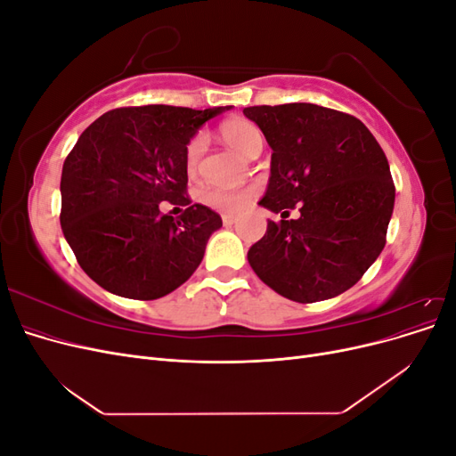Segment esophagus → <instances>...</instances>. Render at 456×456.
Returning a JSON list of instances; mask_svg holds the SVG:
<instances>
[{"mask_svg": "<svg viewBox=\"0 0 456 456\" xmlns=\"http://www.w3.org/2000/svg\"><path fill=\"white\" fill-rule=\"evenodd\" d=\"M233 223H236V216H233V215H223V224L224 226H232Z\"/></svg>", "mask_w": 456, "mask_h": 456, "instance_id": "esophagus-1", "label": "esophagus"}]
</instances>
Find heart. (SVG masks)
<instances>
[{"label":"heart","mask_w":456,"mask_h":456,"mask_svg":"<svg viewBox=\"0 0 456 456\" xmlns=\"http://www.w3.org/2000/svg\"><path fill=\"white\" fill-rule=\"evenodd\" d=\"M218 133H220V139L243 156H249L253 146L258 141H262V134L255 123L241 118L224 121L223 126L218 127ZM203 151H205V139L201 134H198L186 146V169L190 175H194L198 171ZM245 200H247V194H230V191H220V190H211L205 194L207 203L215 207V209H223V211L240 209Z\"/></svg>","instance_id":"heart-1"}]
</instances>
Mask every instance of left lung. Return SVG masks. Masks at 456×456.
I'll list each match as a JSON object with an SVG mask.
<instances>
[{
    "label": "left lung",
    "mask_w": 456,
    "mask_h": 456,
    "mask_svg": "<svg viewBox=\"0 0 456 456\" xmlns=\"http://www.w3.org/2000/svg\"><path fill=\"white\" fill-rule=\"evenodd\" d=\"M243 114L273 150L258 205L281 213L247 253L251 268L295 302L348 291L382 253L394 211L380 144L357 118L310 102L251 106ZM297 204L301 216L285 221Z\"/></svg>",
    "instance_id": "1"
}]
</instances>
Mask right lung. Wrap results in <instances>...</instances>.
I'll list each match as a JSON object with an SVG mask.
<instances>
[{
	"instance_id": "1",
	"label": "right lung",
	"mask_w": 456,
	"mask_h": 456,
	"mask_svg": "<svg viewBox=\"0 0 456 456\" xmlns=\"http://www.w3.org/2000/svg\"><path fill=\"white\" fill-rule=\"evenodd\" d=\"M230 108H116L81 133L62 165L61 226L79 266L108 293L154 300L200 266L223 218L184 196L186 146ZM163 200L189 207L175 219L159 211Z\"/></svg>"
}]
</instances>
